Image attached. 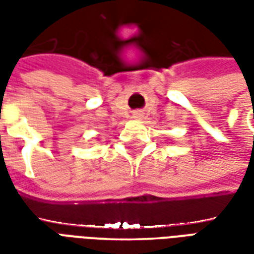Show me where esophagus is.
Here are the masks:
<instances>
[{"label": "esophagus", "instance_id": "esophagus-1", "mask_svg": "<svg viewBox=\"0 0 254 254\" xmlns=\"http://www.w3.org/2000/svg\"><path fill=\"white\" fill-rule=\"evenodd\" d=\"M134 116H138V114H137V113H136V114H134ZM136 118H138V117H136Z\"/></svg>", "mask_w": 254, "mask_h": 254}]
</instances>
